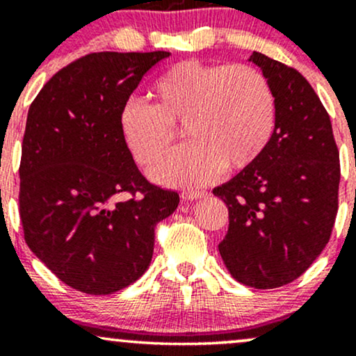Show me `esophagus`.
<instances>
[{
  "instance_id": "1",
  "label": "esophagus",
  "mask_w": 356,
  "mask_h": 356,
  "mask_svg": "<svg viewBox=\"0 0 356 356\" xmlns=\"http://www.w3.org/2000/svg\"><path fill=\"white\" fill-rule=\"evenodd\" d=\"M181 195H182V199H186V201H195V199L206 197L207 192L202 189H191V191H184Z\"/></svg>"
}]
</instances>
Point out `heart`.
Segmentation results:
<instances>
[{"label": "heart", "mask_w": 356, "mask_h": 356, "mask_svg": "<svg viewBox=\"0 0 356 356\" xmlns=\"http://www.w3.org/2000/svg\"><path fill=\"white\" fill-rule=\"evenodd\" d=\"M154 105L130 100L120 110V132L142 167L161 161L184 125L191 144L150 172L167 186L194 187L251 167L264 152L276 120V102L266 76L249 65L187 60L159 76Z\"/></svg>", "instance_id": "b5f03b06"}]
</instances>
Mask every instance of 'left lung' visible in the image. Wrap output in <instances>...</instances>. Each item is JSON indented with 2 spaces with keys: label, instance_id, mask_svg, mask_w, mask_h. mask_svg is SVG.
<instances>
[{
  "label": "left lung",
  "instance_id": "obj_1",
  "mask_svg": "<svg viewBox=\"0 0 356 356\" xmlns=\"http://www.w3.org/2000/svg\"><path fill=\"white\" fill-rule=\"evenodd\" d=\"M275 93L276 120L261 157L212 194L229 227L219 252L231 276L257 289L291 283L321 254L338 212L340 152L330 115L295 68L252 51Z\"/></svg>",
  "mask_w": 356,
  "mask_h": 356
}]
</instances>
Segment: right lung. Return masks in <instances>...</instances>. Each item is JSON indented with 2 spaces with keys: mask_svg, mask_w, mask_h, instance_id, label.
Returning a JSON list of instances; mask_svg holds the SVG:
<instances>
[{
  "mask_svg": "<svg viewBox=\"0 0 356 356\" xmlns=\"http://www.w3.org/2000/svg\"><path fill=\"white\" fill-rule=\"evenodd\" d=\"M169 55L90 53L55 73L28 110L24 241L58 280L87 295H112L144 275L155 226L177 209V192L147 181L120 132L122 107Z\"/></svg>",
  "mask_w": 356,
  "mask_h": 356,
  "instance_id": "add662e5",
  "label": "right lung"
}]
</instances>
